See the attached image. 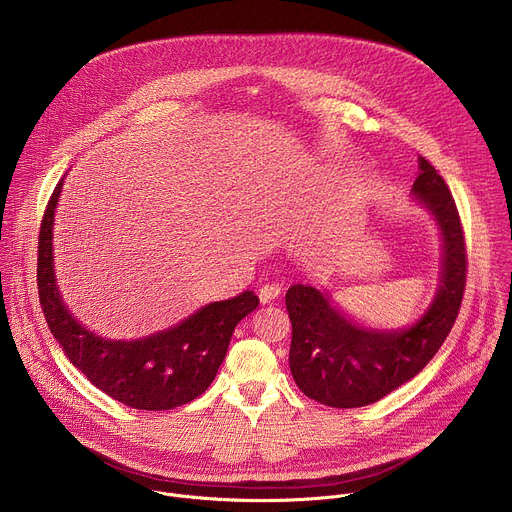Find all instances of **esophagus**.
<instances>
[{"mask_svg":"<svg viewBox=\"0 0 512 512\" xmlns=\"http://www.w3.org/2000/svg\"><path fill=\"white\" fill-rule=\"evenodd\" d=\"M279 295H281V285H277V283L263 285V287L259 289V299H261V303H271V301L277 299Z\"/></svg>","mask_w":512,"mask_h":512,"instance_id":"1","label":"esophagus"}]
</instances>
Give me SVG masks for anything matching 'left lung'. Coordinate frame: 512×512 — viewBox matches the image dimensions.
I'll use <instances>...</instances> for the list:
<instances>
[{"label":"left lung","instance_id":"obj_1","mask_svg":"<svg viewBox=\"0 0 512 512\" xmlns=\"http://www.w3.org/2000/svg\"><path fill=\"white\" fill-rule=\"evenodd\" d=\"M412 193L442 233L440 285L426 313L404 329H368L331 305L311 285H291L289 368L299 390L331 408L374 404L410 382L436 356L450 333L466 285V247L456 203L436 168L418 158Z\"/></svg>","mask_w":512,"mask_h":512}]
</instances>
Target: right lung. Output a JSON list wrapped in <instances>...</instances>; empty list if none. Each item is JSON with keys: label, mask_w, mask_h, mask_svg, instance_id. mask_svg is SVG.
Here are the masks:
<instances>
[{"label": "right lung", "mask_w": 512, "mask_h": 512, "mask_svg": "<svg viewBox=\"0 0 512 512\" xmlns=\"http://www.w3.org/2000/svg\"><path fill=\"white\" fill-rule=\"evenodd\" d=\"M62 183L48 201L38 241V293L50 331L98 390L130 408L158 412L193 402L215 380L237 323L259 305V297L243 291L130 342L96 335L68 311L56 285L52 229Z\"/></svg>", "instance_id": "add662e5"}]
</instances>
